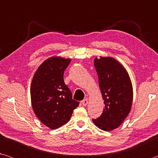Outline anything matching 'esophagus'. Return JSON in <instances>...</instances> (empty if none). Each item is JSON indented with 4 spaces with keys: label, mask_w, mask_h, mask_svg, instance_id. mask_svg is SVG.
<instances>
[{
    "label": "esophagus",
    "mask_w": 158,
    "mask_h": 158,
    "mask_svg": "<svg viewBox=\"0 0 158 158\" xmlns=\"http://www.w3.org/2000/svg\"><path fill=\"white\" fill-rule=\"evenodd\" d=\"M88 103H89V100H88V99H85V100L81 101V104L83 106H86L88 105Z\"/></svg>",
    "instance_id": "obj_1"
}]
</instances>
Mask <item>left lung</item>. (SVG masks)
I'll list each match as a JSON object with an SVG mask.
<instances>
[{
  "instance_id": "8db88e82",
  "label": "left lung",
  "mask_w": 158,
  "mask_h": 158,
  "mask_svg": "<svg viewBox=\"0 0 158 158\" xmlns=\"http://www.w3.org/2000/svg\"><path fill=\"white\" fill-rule=\"evenodd\" d=\"M94 65L105 108L101 116L93 122L101 130L111 131L121 125L131 110L132 82L126 69L114 58H95Z\"/></svg>"
}]
</instances>
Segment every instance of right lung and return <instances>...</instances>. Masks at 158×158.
<instances>
[{
  "label": "right lung",
  "instance_id": "1",
  "mask_svg": "<svg viewBox=\"0 0 158 158\" xmlns=\"http://www.w3.org/2000/svg\"><path fill=\"white\" fill-rule=\"evenodd\" d=\"M71 59L53 56L45 60L35 73L31 85V104L40 121L55 130L67 123L79 102L63 80Z\"/></svg>",
  "mask_w": 158,
  "mask_h": 158
}]
</instances>
